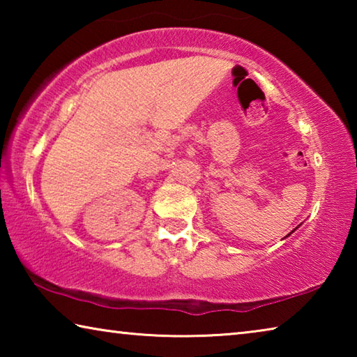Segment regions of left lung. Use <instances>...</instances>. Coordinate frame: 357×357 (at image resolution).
<instances>
[{
    "instance_id": "8db88e82",
    "label": "left lung",
    "mask_w": 357,
    "mask_h": 357,
    "mask_svg": "<svg viewBox=\"0 0 357 357\" xmlns=\"http://www.w3.org/2000/svg\"><path fill=\"white\" fill-rule=\"evenodd\" d=\"M291 233H293V231H291Z\"/></svg>"
}]
</instances>
